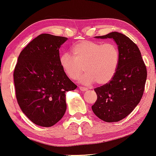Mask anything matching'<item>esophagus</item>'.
Listing matches in <instances>:
<instances>
[{
    "label": "esophagus",
    "mask_w": 156,
    "mask_h": 156,
    "mask_svg": "<svg viewBox=\"0 0 156 156\" xmlns=\"http://www.w3.org/2000/svg\"><path fill=\"white\" fill-rule=\"evenodd\" d=\"M80 89L81 90H82V91H86V90H88V88H85V87H82V86H80Z\"/></svg>",
    "instance_id": "esophagus-1"
}]
</instances>
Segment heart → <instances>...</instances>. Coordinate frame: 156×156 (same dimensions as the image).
<instances>
[{
	"label": "heart",
	"instance_id": "1",
	"mask_svg": "<svg viewBox=\"0 0 156 156\" xmlns=\"http://www.w3.org/2000/svg\"><path fill=\"white\" fill-rule=\"evenodd\" d=\"M73 55L63 53L59 58L63 72L71 80L80 76L82 83L90 85L96 82L104 85L112 80L115 74L119 61V50L113 42L101 43L93 41H80L74 44Z\"/></svg>",
	"mask_w": 156,
	"mask_h": 156
}]
</instances>
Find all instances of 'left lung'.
Returning a JSON list of instances; mask_svg holds the SVG:
<instances>
[{"mask_svg": "<svg viewBox=\"0 0 156 156\" xmlns=\"http://www.w3.org/2000/svg\"><path fill=\"white\" fill-rule=\"evenodd\" d=\"M97 39H113L119 50L117 71L108 83L94 89L98 95L92 106L101 120H122L133 111L142 98L147 71L138 47L122 33L113 32Z\"/></svg>", "mask_w": 156, "mask_h": 156, "instance_id": "left-lung-1", "label": "left lung"}]
</instances>
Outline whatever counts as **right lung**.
Segmentation results:
<instances>
[{"label": "right lung", "instance_id": "add662e5", "mask_svg": "<svg viewBox=\"0 0 156 156\" xmlns=\"http://www.w3.org/2000/svg\"><path fill=\"white\" fill-rule=\"evenodd\" d=\"M68 38L41 34L20 53L14 72L20 109L33 123L50 127L64 115L66 92L77 87L61 68L59 48Z\"/></svg>", "mask_w": 156, "mask_h": 156}]
</instances>
